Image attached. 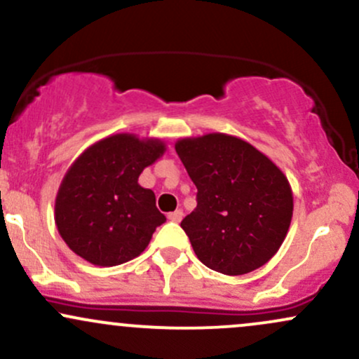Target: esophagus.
<instances>
[{
  "instance_id": "esophagus-1",
  "label": "esophagus",
  "mask_w": 359,
  "mask_h": 359,
  "mask_svg": "<svg viewBox=\"0 0 359 359\" xmlns=\"http://www.w3.org/2000/svg\"><path fill=\"white\" fill-rule=\"evenodd\" d=\"M182 216H184V212H182V210H177V211H173V212H168V219H170V222H180V219H182Z\"/></svg>"
}]
</instances>
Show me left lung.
I'll list each match as a JSON object with an SVG mask.
<instances>
[{"label": "left lung", "instance_id": "left-lung-1", "mask_svg": "<svg viewBox=\"0 0 359 359\" xmlns=\"http://www.w3.org/2000/svg\"><path fill=\"white\" fill-rule=\"evenodd\" d=\"M175 151L198 187V206L180 226L199 261L226 276L271 261L293 216V192L281 168L223 133L182 137Z\"/></svg>", "mask_w": 359, "mask_h": 359}]
</instances>
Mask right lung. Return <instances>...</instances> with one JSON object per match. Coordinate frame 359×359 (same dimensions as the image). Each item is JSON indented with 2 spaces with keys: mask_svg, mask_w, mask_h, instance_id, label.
I'll list each match as a JSON object with an SVG mask.
<instances>
[{
  "mask_svg": "<svg viewBox=\"0 0 359 359\" xmlns=\"http://www.w3.org/2000/svg\"><path fill=\"white\" fill-rule=\"evenodd\" d=\"M156 137L119 133L97 141L73 161L59 186L54 219L61 238L93 266H119L148 247L165 216L155 192L137 184L165 153Z\"/></svg>",
  "mask_w": 359,
  "mask_h": 359,
  "instance_id": "1",
  "label": "right lung"
}]
</instances>
